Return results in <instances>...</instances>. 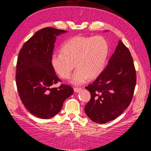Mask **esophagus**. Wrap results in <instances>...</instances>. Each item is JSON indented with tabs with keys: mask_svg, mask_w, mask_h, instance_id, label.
I'll use <instances>...</instances> for the list:
<instances>
[{
	"mask_svg": "<svg viewBox=\"0 0 151 151\" xmlns=\"http://www.w3.org/2000/svg\"><path fill=\"white\" fill-rule=\"evenodd\" d=\"M82 89V88H74V91H75V92H78V91H80Z\"/></svg>",
	"mask_w": 151,
	"mask_h": 151,
	"instance_id": "esophagus-1",
	"label": "esophagus"
}]
</instances>
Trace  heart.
I'll use <instances>...</instances> for the list:
<instances>
[{
	"mask_svg": "<svg viewBox=\"0 0 151 151\" xmlns=\"http://www.w3.org/2000/svg\"><path fill=\"white\" fill-rule=\"evenodd\" d=\"M108 53L109 45L103 36H76L62 45L60 54H53L51 63L58 75L66 80L70 78L75 65L77 69L72 82L82 84L102 72Z\"/></svg>",
	"mask_w": 151,
	"mask_h": 151,
	"instance_id": "1",
	"label": "heart"
}]
</instances>
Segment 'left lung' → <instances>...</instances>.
Returning a JSON list of instances; mask_svg holds the SVG:
<instances>
[{"instance_id": "left-lung-1", "label": "left lung", "mask_w": 151, "mask_h": 151, "mask_svg": "<svg viewBox=\"0 0 151 151\" xmlns=\"http://www.w3.org/2000/svg\"><path fill=\"white\" fill-rule=\"evenodd\" d=\"M136 84V71L130 50L119 40L108 65L92 84L86 86L91 99L85 113L102 124L114 120L130 105Z\"/></svg>"}]
</instances>
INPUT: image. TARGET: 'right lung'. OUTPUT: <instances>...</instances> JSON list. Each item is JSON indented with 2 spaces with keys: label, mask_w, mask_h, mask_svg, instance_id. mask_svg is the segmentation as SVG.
I'll return each instance as SVG.
<instances>
[{
  "label": "right lung",
  "mask_w": 151,
  "mask_h": 151,
  "mask_svg": "<svg viewBox=\"0 0 151 151\" xmlns=\"http://www.w3.org/2000/svg\"><path fill=\"white\" fill-rule=\"evenodd\" d=\"M65 30L47 27L38 30L19 51L15 81L21 100L30 113L41 119L56 115L66 99L73 93L70 86L62 84L53 69L51 58L56 36Z\"/></svg>",
  "instance_id": "right-lung-1"
}]
</instances>
